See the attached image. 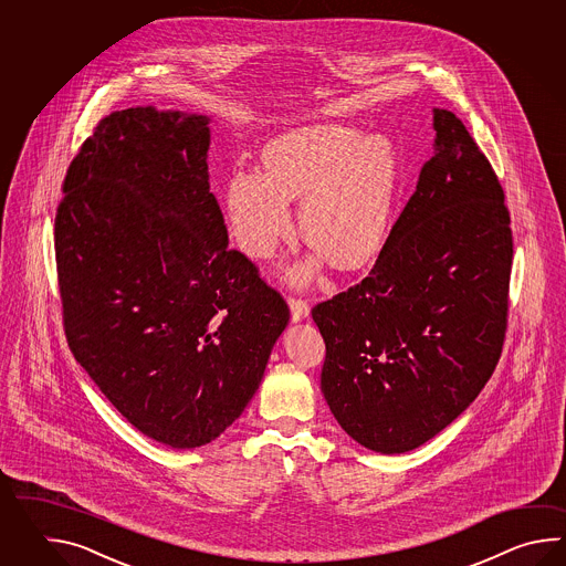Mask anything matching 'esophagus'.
<instances>
[{
  "instance_id": "1",
  "label": "esophagus",
  "mask_w": 566,
  "mask_h": 566,
  "mask_svg": "<svg viewBox=\"0 0 566 566\" xmlns=\"http://www.w3.org/2000/svg\"><path fill=\"white\" fill-rule=\"evenodd\" d=\"M289 310H291L293 322H301L310 315V305H307V301L301 300V297H289Z\"/></svg>"
}]
</instances>
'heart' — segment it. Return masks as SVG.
Segmentation results:
<instances>
[{"instance_id":"obj_1","label":"heart","mask_w":566,"mask_h":566,"mask_svg":"<svg viewBox=\"0 0 566 566\" xmlns=\"http://www.w3.org/2000/svg\"><path fill=\"white\" fill-rule=\"evenodd\" d=\"M263 168H237L224 205L242 251L275 253L291 232L289 198L300 206L303 239L339 269L366 263L385 241L400 181L395 144L382 133L344 123H312L281 133L263 147ZM315 263L295 266L307 281Z\"/></svg>"}]
</instances>
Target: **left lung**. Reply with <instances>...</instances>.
Masks as SVG:
<instances>
[{
  "label": "left lung",
  "mask_w": 566,
  "mask_h": 566,
  "mask_svg": "<svg viewBox=\"0 0 566 566\" xmlns=\"http://www.w3.org/2000/svg\"><path fill=\"white\" fill-rule=\"evenodd\" d=\"M368 277L317 303L322 392L346 433L395 455L478 398L507 325L512 230L492 164L451 111Z\"/></svg>",
  "instance_id": "1"
}]
</instances>
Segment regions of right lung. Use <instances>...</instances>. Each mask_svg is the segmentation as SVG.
Listing matches in <instances>:
<instances>
[{
	"label": "right lung",
	"instance_id": "1",
	"mask_svg": "<svg viewBox=\"0 0 566 566\" xmlns=\"http://www.w3.org/2000/svg\"><path fill=\"white\" fill-rule=\"evenodd\" d=\"M208 123L154 107L98 120L54 222L74 358L137 431L174 449L241 417L289 322L283 297L229 249Z\"/></svg>",
	"mask_w": 566,
	"mask_h": 566
}]
</instances>
